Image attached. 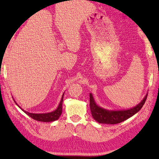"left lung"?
Listing matches in <instances>:
<instances>
[{
	"instance_id": "8db88e82",
	"label": "left lung",
	"mask_w": 159,
	"mask_h": 159,
	"mask_svg": "<svg viewBox=\"0 0 159 159\" xmlns=\"http://www.w3.org/2000/svg\"><path fill=\"white\" fill-rule=\"evenodd\" d=\"M148 94L141 102L130 109L123 111H109L102 109L96 104L92 94H89V105L93 119L100 124H116L130 118L142 108L147 99Z\"/></svg>"
}]
</instances>
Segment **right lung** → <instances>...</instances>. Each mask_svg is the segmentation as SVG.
Returning a JSON list of instances; mask_svg holds the SVG:
<instances>
[{"mask_svg": "<svg viewBox=\"0 0 159 159\" xmlns=\"http://www.w3.org/2000/svg\"><path fill=\"white\" fill-rule=\"evenodd\" d=\"M63 94L61 100V102L59 103V107H57V109L52 111L51 113H29L27 111H24L22 109H21L18 104V105L20 109H21L24 112H25L26 115H28L29 117H31L33 118V120H35L37 121H43V122H48V121H55L59 119V117H60L62 113V104H63Z\"/></svg>", "mask_w": 159, "mask_h": 159, "instance_id": "right-lung-1", "label": "right lung"}]
</instances>
